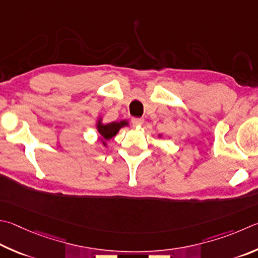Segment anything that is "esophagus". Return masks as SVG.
<instances>
[{"instance_id":"esophagus-1","label":"esophagus","mask_w":258,"mask_h":258,"mask_svg":"<svg viewBox=\"0 0 258 258\" xmlns=\"http://www.w3.org/2000/svg\"><path fill=\"white\" fill-rule=\"evenodd\" d=\"M132 124L135 126H140L143 124V119L142 118H138V117H133L132 118Z\"/></svg>"}]
</instances>
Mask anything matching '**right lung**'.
I'll return each instance as SVG.
<instances>
[{
	"label": "right lung",
	"instance_id": "right-lung-1",
	"mask_svg": "<svg viewBox=\"0 0 258 258\" xmlns=\"http://www.w3.org/2000/svg\"><path fill=\"white\" fill-rule=\"evenodd\" d=\"M124 125H126V121H120V123H110V124H106V125H101L100 123L98 124V131L101 135L102 140H109L118 132L120 127H123Z\"/></svg>",
	"mask_w": 258,
	"mask_h": 258
}]
</instances>
